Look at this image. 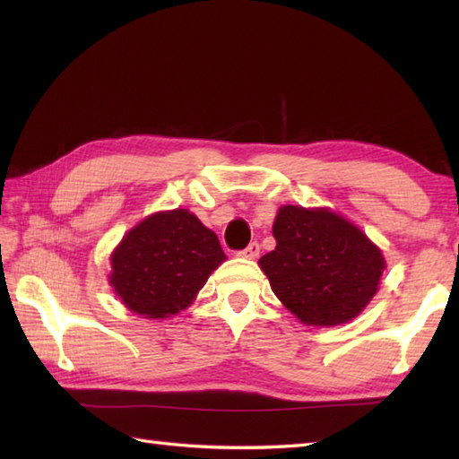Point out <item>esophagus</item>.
<instances>
[{
	"label": "esophagus",
	"instance_id": "1",
	"mask_svg": "<svg viewBox=\"0 0 459 459\" xmlns=\"http://www.w3.org/2000/svg\"><path fill=\"white\" fill-rule=\"evenodd\" d=\"M238 255H240L242 258L255 260V258L260 255V245H258V242H250V245H248L245 250H240Z\"/></svg>",
	"mask_w": 459,
	"mask_h": 459
}]
</instances>
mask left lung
Listing matches in <instances>:
<instances>
[{
    "mask_svg": "<svg viewBox=\"0 0 459 459\" xmlns=\"http://www.w3.org/2000/svg\"><path fill=\"white\" fill-rule=\"evenodd\" d=\"M272 232L276 248L258 264L276 298L301 324H347L377 294L383 252L341 214L286 204Z\"/></svg>",
    "mask_w": 459,
    "mask_h": 459,
    "instance_id": "1",
    "label": "left lung"
}]
</instances>
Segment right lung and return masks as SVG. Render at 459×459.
I'll list each match as a JSON object with an SVG mask.
<instances>
[{"label": "right lung", "mask_w": 459, "mask_h": 459, "mask_svg": "<svg viewBox=\"0 0 459 459\" xmlns=\"http://www.w3.org/2000/svg\"><path fill=\"white\" fill-rule=\"evenodd\" d=\"M227 258L212 230L187 209L143 219L112 252L110 286L130 311L163 319L189 307Z\"/></svg>", "instance_id": "add662e5"}]
</instances>
